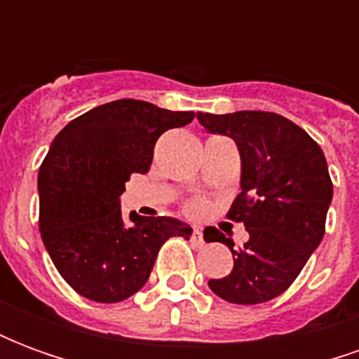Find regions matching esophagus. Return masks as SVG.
<instances>
[{
	"label": "esophagus",
	"mask_w": 359,
	"mask_h": 359,
	"mask_svg": "<svg viewBox=\"0 0 359 359\" xmlns=\"http://www.w3.org/2000/svg\"><path fill=\"white\" fill-rule=\"evenodd\" d=\"M192 241H194L198 246H202V244H203V233H202V229H200V226H194V233H192Z\"/></svg>",
	"instance_id": "1"
}]
</instances>
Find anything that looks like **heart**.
Wrapping results in <instances>:
<instances>
[{
    "instance_id": "1",
    "label": "heart",
    "mask_w": 359,
    "mask_h": 359,
    "mask_svg": "<svg viewBox=\"0 0 359 359\" xmlns=\"http://www.w3.org/2000/svg\"><path fill=\"white\" fill-rule=\"evenodd\" d=\"M203 210H205V203L203 202H192L188 205V211H190V213H196V215H198V213H203Z\"/></svg>"
}]
</instances>
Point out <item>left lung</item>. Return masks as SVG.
<instances>
[{"mask_svg":"<svg viewBox=\"0 0 359 359\" xmlns=\"http://www.w3.org/2000/svg\"><path fill=\"white\" fill-rule=\"evenodd\" d=\"M198 121L236 142L242 192L226 217L244 223L250 234L234 250L231 238L210 226L211 242L226 244L234 257L233 271L211 278L210 288L233 304L273 300L292 285L323 238L332 200L323 149L304 128L269 111L198 113Z\"/></svg>","mask_w":359,"mask_h":359,"instance_id":"left-lung-1","label":"left lung"}]
</instances>
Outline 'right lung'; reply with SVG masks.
Wrapping results in <instances>:
<instances>
[{
	"instance_id": "obj_1",
	"label": "right lung",
	"mask_w": 359,
	"mask_h": 359,
	"mask_svg": "<svg viewBox=\"0 0 359 359\" xmlns=\"http://www.w3.org/2000/svg\"><path fill=\"white\" fill-rule=\"evenodd\" d=\"M192 111L140 100L103 103L73 118L53 138L38 172L40 233L67 285L88 300L117 304L140 290L159 248L192 234L175 217L121 213L133 172L149 171L157 138L192 123Z\"/></svg>"
}]
</instances>
